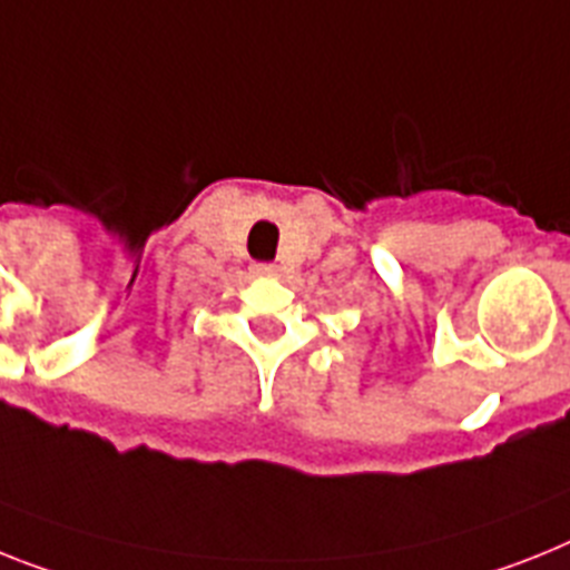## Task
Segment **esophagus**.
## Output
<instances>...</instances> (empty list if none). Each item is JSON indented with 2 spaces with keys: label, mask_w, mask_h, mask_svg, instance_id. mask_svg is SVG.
<instances>
[{
  "label": "esophagus",
  "mask_w": 570,
  "mask_h": 570,
  "mask_svg": "<svg viewBox=\"0 0 570 570\" xmlns=\"http://www.w3.org/2000/svg\"><path fill=\"white\" fill-rule=\"evenodd\" d=\"M252 272H255V275L269 277V275H277V266H275V263H255V269H252Z\"/></svg>",
  "instance_id": "34e87169"
}]
</instances>
